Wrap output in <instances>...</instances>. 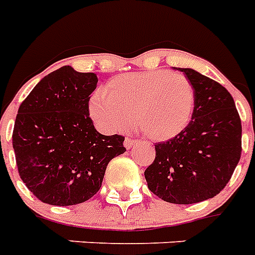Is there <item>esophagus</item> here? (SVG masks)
Segmentation results:
<instances>
[{"label":"esophagus","instance_id":"obj_1","mask_svg":"<svg viewBox=\"0 0 255 255\" xmlns=\"http://www.w3.org/2000/svg\"><path fill=\"white\" fill-rule=\"evenodd\" d=\"M135 144H136V140L129 139V137H127V139L124 140V147L127 148V149H131V148L133 147Z\"/></svg>","mask_w":255,"mask_h":255}]
</instances>
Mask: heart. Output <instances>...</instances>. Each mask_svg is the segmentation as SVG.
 Listing matches in <instances>:
<instances>
[{
  "instance_id": "1",
  "label": "heart",
  "mask_w": 255,
  "mask_h": 255,
  "mask_svg": "<svg viewBox=\"0 0 255 255\" xmlns=\"http://www.w3.org/2000/svg\"><path fill=\"white\" fill-rule=\"evenodd\" d=\"M196 92L192 82L167 70L122 74L90 100L92 119L106 131H123L131 124L156 141L180 135L193 118Z\"/></svg>"
}]
</instances>
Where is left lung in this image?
I'll return each mask as SVG.
<instances>
[{
  "label": "left lung",
  "instance_id": "left-lung-1",
  "mask_svg": "<svg viewBox=\"0 0 255 255\" xmlns=\"http://www.w3.org/2000/svg\"><path fill=\"white\" fill-rule=\"evenodd\" d=\"M182 71L194 87L189 126L155 145V161L144 172L148 188L172 204H196L218 194L241 157V119L230 92L193 69Z\"/></svg>",
  "mask_w": 255,
  "mask_h": 255
}]
</instances>
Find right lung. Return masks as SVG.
<instances>
[{
    "label": "right lung",
    "instance_id": "right-lung-1",
    "mask_svg": "<svg viewBox=\"0 0 255 255\" xmlns=\"http://www.w3.org/2000/svg\"><path fill=\"white\" fill-rule=\"evenodd\" d=\"M94 73L63 66L38 82L18 108L13 148L22 181L42 202L87 201L100 189L108 163L126 152L124 137L96 131L88 100Z\"/></svg>",
    "mask_w": 255,
    "mask_h": 255
}]
</instances>
